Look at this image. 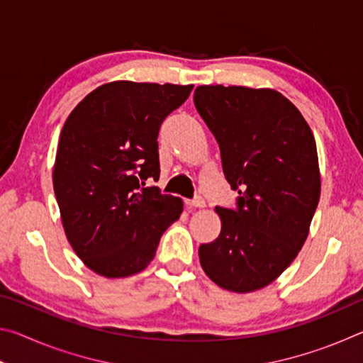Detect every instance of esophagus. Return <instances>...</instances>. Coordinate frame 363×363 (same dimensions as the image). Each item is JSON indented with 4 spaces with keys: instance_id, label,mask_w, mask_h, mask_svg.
<instances>
[{
    "instance_id": "34e87169",
    "label": "esophagus",
    "mask_w": 363,
    "mask_h": 363,
    "mask_svg": "<svg viewBox=\"0 0 363 363\" xmlns=\"http://www.w3.org/2000/svg\"><path fill=\"white\" fill-rule=\"evenodd\" d=\"M186 205L190 208V210H195V208H205V200L201 196H196L194 200H187Z\"/></svg>"
}]
</instances>
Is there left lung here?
I'll list each match as a JSON object with an SVG mask.
<instances>
[{
	"mask_svg": "<svg viewBox=\"0 0 363 363\" xmlns=\"http://www.w3.org/2000/svg\"><path fill=\"white\" fill-rule=\"evenodd\" d=\"M195 107L216 138L237 210L216 206L220 233L200 245L205 274L218 286L251 293L279 277L303 248L320 199L314 134L279 91L199 86Z\"/></svg>",
	"mask_w": 363,
	"mask_h": 363,
	"instance_id": "obj_1",
	"label": "left lung"
}]
</instances>
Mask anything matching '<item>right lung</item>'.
<instances>
[{
	"mask_svg": "<svg viewBox=\"0 0 363 363\" xmlns=\"http://www.w3.org/2000/svg\"><path fill=\"white\" fill-rule=\"evenodd\" d=\"M194 84L112 82L72 110L60 131L52 186L77 256L107 279L130 277L155 256L179 219V196L145 187L158 179V131Z\"/></svg>",
	"mask_w": 363,
	"mask_h": 363,
	"instance_id": "obj_1",
	"label": "right lung"
}]
</instances>
